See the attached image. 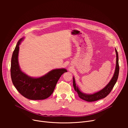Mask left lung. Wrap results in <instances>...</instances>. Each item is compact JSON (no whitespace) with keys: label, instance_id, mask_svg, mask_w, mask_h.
<instances>
[{"label":"left lung","instance_id":"left-lung-1","mask_svg":"<svg viewBox=\"0 0 128 128\" xmlns=\"http://www.w3.org/2000/svg\"><path fill=\"white\" fill-rule=\"evenodd\" d=\"M115 51L116 53V65L115 72H114V76L112 79L110 80V81L109 82V83L107 84L106 86H105V88H104L101 90H100V91H98V92H96L94 94H87L84 93L80 91L79 88H78V86H76L75 78L73 77L74 88L75 91L77 92L78 96L80 98H82L83 100H84L87 102H94L96 101V100H98L103 98L109 94L117 81L119 72L118 54L116 49H115Z\"/></svg>","mask_w":128,"mask_h":128}]
</instances>
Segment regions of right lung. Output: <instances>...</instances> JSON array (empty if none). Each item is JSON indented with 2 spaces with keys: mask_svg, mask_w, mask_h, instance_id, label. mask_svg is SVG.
<instances>
[{
  "mask_svg": "<svg viewBox=\"0 0 128 128\" xmlns=\"http://www.w3.org/2000/svg\"><path fill=\"white\" fill-rule=\"evenodd\" d=\"M23 38L18 40L12 54L10 69L12 83L18 92L27 98L46 99L52 94L60 77L67 70L55 69L39 78H32L25 74L20 69L18 62L19 45Z\"/></svg>",
  "mask_w": 128,
  "mask_h": 128,
  "instance_id": "obj_1",
  "label": "right lung"
}]
</instances>
